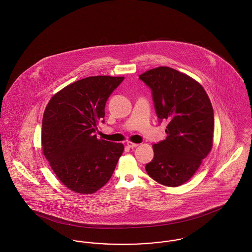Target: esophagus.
<instances>
[{
	"instance_id": "34e87169",
	"label": "esophagus",
	"mask_w": 252,
	"mask_h": 252,
	"mask_svg": "<svg viewBox=\"0 0 252 252\" xmlns=\"http://www.w3.org/2000/svg\"><path fill=\"white\" fill-rule=\"evenodd\" d=\"M126 145H127V147L128 148H130V149H133V148H136V147H138V144H135V143H132V142H127L126 143Z\"/></svg>"
}]
</instances>
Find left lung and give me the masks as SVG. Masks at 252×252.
<instances>
[{"label": "left lung", "instance_id": "obj_1", "mask_svg": "<svg viewBox=\"0 0 252 252\" xmlns=\"http://www.w3.org/2000/svg\"><path fill=\"white\" fill-rule=\"evenodd\" d=\"M152 90L159 123L167 120L165 140L154 145L155 157L146 165L158 183L176 187L188 181L213 145L214 111L203 87L170 67L139 76Z\"/></svg>", "mask_w": 252, "mask_h": 252}]
</instances>
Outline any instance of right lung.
Wrapping results in <instances>:
<instances>
[{
  "label": "right lung",
  "instance_id": "obj_1",
  "mask_svg": "<svg viewBox=\"0 0 252 252\" xmlns=\"http://www.w3.org/2000/svg\"><path fill=\"white\" fill-rule=\"evenodd\" d=\"M124 77L82 78L49 101L42 120L43 154L58 179L71 191L93 194L110 179L124 145L97 140L106 101Z\"/></svg>",
  "mask_w": 252,
  "mask_h": 252
}]
</instances>
